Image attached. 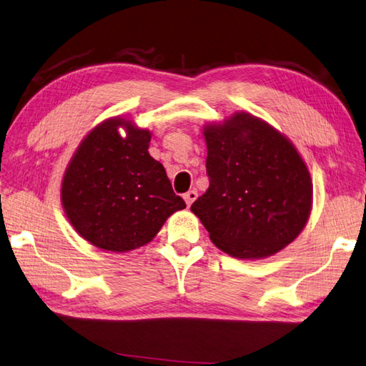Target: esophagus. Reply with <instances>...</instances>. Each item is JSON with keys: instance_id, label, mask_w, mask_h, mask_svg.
I'll use <instances>...</instances> for the list:
<instances>
[{"instance_id": "1", "label": "esophagus", "mask_w": 366, "mask_h": 366, "mask_svg": "<svg viewBox=\"0 0 366 366\" xmlns=\"http://www.w3.org/2000/svg\"><path fill=\"white\" fill-rule=\"evenodd\" d=\"M197 197H198L197 190H189L187 193H184V199H185V203H187V206H192V203L195 202Z\"/></svg>"}]
</instances>
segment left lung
I'll use <instances>...</instances> for the list:
<instances>
[{
	"label": "left lung",
	"instance_id": "8db88e82",
	"mask_svg": "<svg viewBox=\"0 0 366 366\" xmlns=\"http://www.w3.org/2000/svg\"><path fill=\"white\" fill-rule=\"evenodd\" d=\"M209 187L192 204L211 241L238 259H263L297 238L311 211L302 157L273 127L249 114L204 128Z\"/></svg>",
	"mask_w": 366,
	"mask_h": 366
}]
</instances>
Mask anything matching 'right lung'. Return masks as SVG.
I'll return each instance as SVG.
<instances>
[{"label": "right lung", "instance_id": "1", "mask_svg": "<svg viewBox=\"0 0 366 366\" xmlns=\"http://www.w3.org/2000/svg\"><path fill=\"white\" fill-rule=\"evenodd\" d=\"M127 128L125 139L118 127ZM150 133L111 119L79 146L63 177L61 202L77 233L112 252L154 238L171 214L184 209L163 164L149 155Z\"/></svg>", "mask_w": 366, "mask_h": 366}]
</instances>
